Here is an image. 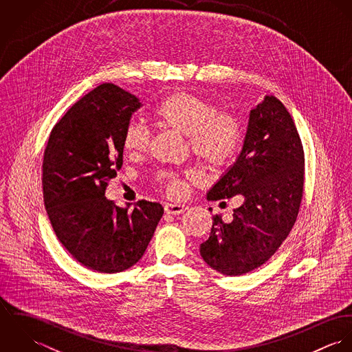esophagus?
<instances>
[{
	"label": "esophagus",
	"instance_id": "34e87169",
	"mask_svg": "<svg viewBox=\"0 0 352 352\" xmlns=\"http://www.w3.org/2000/svg\"><path fill=\"white\" fill-rule=\"evenodd\" d=\"M186 210H187L186 204H180V203H166L165 204V212L166 214L179 215V214H183Z\"/></svg>",
	"mask_w": 352,
	"mask_h": 352
}]
</instances>
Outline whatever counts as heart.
<instances>
[{"label":"heart","mask_w":352,"mask_h":352,"mask_svg":"<svg viewBox=\"0 0 352 352\" xmlns=\"http://www.w3.org/2000/svg\"><path fill=\"white\" fill-rule=\"evenodd\" d=\"M153 122L162 130L186 137L187 146L201 168L218 170L232 162L241 145V129L237 119L199 96L176 91L157 101L151 109ZM151 144L149 133L130 123L122 135V146L133 158L142 157ZM168 195H180L184 190L182 177L172 172L157 176Z\"/></svg>","instance_id":"heart-1"}]
</instances>
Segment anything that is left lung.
Here are the masks:
<instances>
[{
	"label": "left lung",
	"instance_id": "left-lung-1",
	"mask_svg": "<svg viewBox=\"0 0 352 352\" xmlns=\"http://www.w3.org/2000/svg\"><path fill=\"white\" fill-rule=\"evenodd\" d=\"M305 157L286 107L265 96L250 112L244 145L236 162L207 194L208 201L241 195L225 223L214 217L203 260L215 271L237 276L264 264L292 232L302 201Z\"/></svg>",
	"mask_w": 352,
	"mask_h": 352
}]
</instances>
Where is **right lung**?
<instances>
[{
    "label": "right lung",
    "instance_id": "add662e5",
    "mask_svg": "<svg viewBox=\"0 0 352 352\" xmlns=\"http://www.w3.org/2000/svg\"><path fill=\"white\" fill-rule=\"evenodd\" d=\"M140 107L134 95L101 84L54 126L45 151L42 186L51 226L77 261L98 272L133 267L164 214L155 201L129 210L105 198L123 165V131Z\"/></svg>",
    "mask_w": 352,
    "mask_h": 352
}]
</instances>
